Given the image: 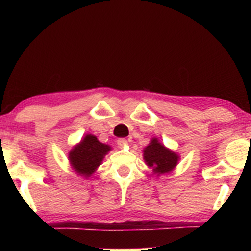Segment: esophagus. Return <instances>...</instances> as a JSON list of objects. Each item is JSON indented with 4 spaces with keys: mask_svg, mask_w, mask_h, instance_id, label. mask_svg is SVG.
Masks as SVG:
<instances>
[{
    "mask_svg": "<svg viewBox=\"0 0 251 251\" xmlns=\"http://www.w3.org/2000/svg\"><path fill=\"white\" fill-rule=\"evenodd\" d=\"M117 145L120 147H124L127 145V139L126 138H120L117 141Z\"/></svg>",
    "mask_w": 251,
    "mask_h": 251,
    "instance_id": "1",
    "label": "esophagus"
}]
</instances>
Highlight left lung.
<instances>
[{"label": "left lung", "mask_w": 251, "mask_h": 251, "mask_svg": "<svg viewBox=\"0 0 251 251\" xmlns=\"http://www.w3.org/2000/svg\"><path fill=\"white\" fill-rule=\"evenodd\" d=\"M144 159L147 166L152 168L157 176L172 172L179 160V156L168 150L157 138H152L148 146L144 148Z\"/></svg>", "instance_id": "1"}]
</instances>
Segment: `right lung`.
I'll use <instances>...</instances> for the list:
<instances>
[{
    "label": "right lung",
    "instance_id": "add662e5",
    "mask_svg": "<svg viewBox=\"0 0 251 251\" xmlns=\"http://www.w3.org/2000/svg\"><path fill=\"white\" fill-rule=\"evenodd\" d=\"M110 150L109 145L100 143L96 136L87 134L69 152L70 164L77 175L87 178L96 171Z\"/></svg>",
    "mask_w": 251,
    "mask_h": 251
}]
</instances>
